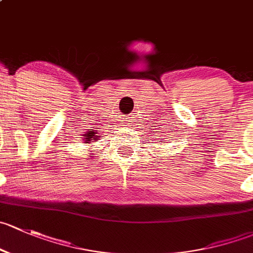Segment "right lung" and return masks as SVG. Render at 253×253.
I'll list each match as a JSON object with an SVG mask.
<instances>
[{
  "instance_id": "right-lung-1",
  "label": "right lung",
  "mask_w": 253,
  "mask_h": 253,
  "mask_svg": "<svg viewBox=\"0 0 253 253\" xmlns=\"http://www.w3.org/2000/svg\"><path fill=\"white\" fill-rule=\"evenodd\" d=\"M96 139H97V137H96L95 135H93V134H88L87 137H86V141H91V140H96Z\"/></svg>"
}]
</instances>
